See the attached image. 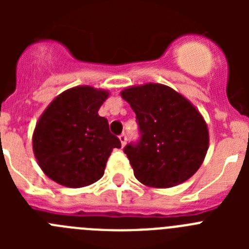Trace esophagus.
Segmentation results:
<instances>
[{"mask_svg": "<svg viewBox=\"0 0 249 249\" xmlns=\"http://www.w3.org/2000/svg\"><path fill=\"white\" fill-rule=\"evenodd\" d=\"M120 141H121V144H122V147H124V144H126V142H127V136L124 135V133H122V135L120 136Z\"/></svg>", "mask_w": 249, "mask_h": 249, "instance_id": "1", "label": "esophagus"}]
</instances>
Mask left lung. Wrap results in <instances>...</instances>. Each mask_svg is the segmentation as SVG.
Segmentation results:
<instances>
[{"label": "left lung", "mask_w": 249, "mask_h": 249, "mask_svg": "<svg viewBox=\"0 0 249 249\" xmlns=\"http://www.w3.org/2000/svg\"><path fill=\"white\" fill-rule=\"evenodd\" d=\"M121 96L135 111L140 126V142L123 149L138 181L153 188H171L192 177L210 144L198 109L160 83L131 86Z\"/></svg>", "instance_id": "left-lung-1"}]
</instances>
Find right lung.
I'll return each instance as SVG.
<instances>
[{"mask_svg": "<svg viewBox=\"0 0 249 249\" xmlns=\"http://www.w3.org/2000/svg\"><path fill=\"white\" fill-rule=\"evenodd\" d=\"M106 89L77 86L58 94L41 114L32 136L37 163L56 183L80 188L97 182L121 142L98 109Z\"/></svg>", "mask_w": 249, "mask_h": 249, "instance_id": "add662e5", "label": "right lung"}]
</instances>
